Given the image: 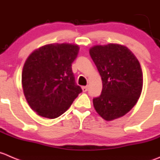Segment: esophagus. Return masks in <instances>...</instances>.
I'll use <instances>...</instances> for the list:
<instances>
[{"instance_id":"obj_1","label":"esophagus","mask_w":160,"mask_h":160,"mask_svg":"<svg viewBox=\"0 0 160 160\" xmlns=\"http://www.w3.org/2000/svg\"><path fill=\"white\" fill-rule=\"evenodd\" d=\"M82 91L83 92H87L88 89V86H87V85L86 86H82Z\"/></svg>"}]
</instances>
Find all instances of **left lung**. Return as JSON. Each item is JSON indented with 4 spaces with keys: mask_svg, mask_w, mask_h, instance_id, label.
I'll return each mask as SVG.
<instances>
[{
    "mask_svg": "<svg viewBox=\"0 0 160 160\" xmlns=\"http://www.w3.org/2000/svg\"><path fill=\"white\" fill-rule=\"evenodd\" d=\"M89 53L102 82L101 95L92 100L95 110L106 121L123 117L142 93L140 63L127 47L117 43L94 46Z\"/></svg>",
    "mask_w": 160,
    "mask_h": 160,
    "instance_id": "8db88e82",
    "label": "left lung"
}]
</instances>
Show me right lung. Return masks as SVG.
Instances as JSON below:
<instances>
[{
  "label": "right lung",
  "instance_id": "1",
  "mask_svg": "<svg viewBox=\"0 0 160 160\" xmlns=\"http://www.w3.org/2000/svg\"><path fill=\"white\" fill-rule=\"evenodd\" d=\"M78 51L77 44H47L26 59L22 74L23 92L38 115L50 119L58 118L82 92L75 83L72 69Z\"/></svg>",
  "mask_w": 160,
  "mask_h": 160
}]
</instances>
